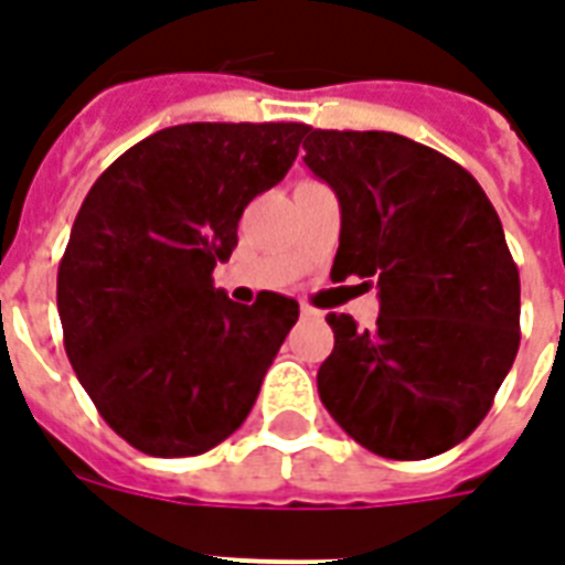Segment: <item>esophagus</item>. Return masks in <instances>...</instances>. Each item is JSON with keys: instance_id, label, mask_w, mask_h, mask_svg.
<instances>
[{"instance_id": "1", "label": "esophagus", "mask_w": 565, "mask_h": 565, "mask_svg": "<svg viewBox=\"0 0 565 565\" xmlns=\"http://www.w3.org/2000/svg\"><path fill=\"white\" fill-rule=\"evenodd\" d=\"M301 317H305V320H317V317H320V311H317V308H311V305H301Z\"/></svg>"}]
</instances>
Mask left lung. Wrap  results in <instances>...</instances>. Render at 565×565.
Masks as SVG:
<instances>
[{
    "mask_svg": "<svg viewBox=\"0 0 565 565\" xmlns=\"http://www.w3.org/2000/svg\"><path fill=\"white\" fill-rule=\"evenodd\" d=\"M301 148L340 201L331 281L379 290L373 329L326 317L322 406L370 454H445L480 426L519 352L522 287L501 218L459 162L397 132L308 129Z\"/></svg>",
    "mask_w": 565,
    "mask_h": 565,
    "instance_id": "left-lung-1",
    "label": "left lung"
}]
</instances>
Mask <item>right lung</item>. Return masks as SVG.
Listing matches in <instances>:
<instances>
[{"label":"right lung","mask_w":565,"mask_h":565,"mask_svg":"<svg viewBox=\"0 0 565 565\" xmlns=\"http://www.w3.org/2000/svg\"><path fill=\"white\" fill-rule=\"evenodd\" d=\"M308 124H180L103 171L58 264V317L103 420L148 456H198L252 412L299 301L236 305L213 269L254 198L281 183Z\"/></svg>","instance_id":"right-lung-1"}]
</instances>
